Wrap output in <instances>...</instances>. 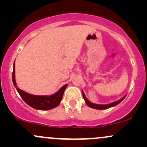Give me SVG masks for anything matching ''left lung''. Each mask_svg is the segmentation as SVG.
I'll use <instances>...</instances> for the list:
<instances>
[{
	"label": "left lung",
	"mask_w": 147,
	"mask_h": 147,
	"mask_svg": "<svg viewBox=\"0 0 147 147\" xmlns=\"http://www.w3.org/2000/svg\"><path fill=\"white\" fill-rule=\"evenodd\" d=\"M82 94H83V97H84V100H85L86 102V104L87 106H88L90 108H92V109H98V110H103V109H109V108L111 107H113V106H115L116 105H117L118 104H119L125 98L126 96H124V97H122V99H120L119 100L117 101V102H113L111 103V104H106V105H101V104H93V103L90 102V101H88L85 95H84V92L82 91Z\"/></svg>",
	"instance_id": "left-lung-1"
}]
</instances>
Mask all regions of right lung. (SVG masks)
Here are the masks:
<instances>
[{
	"label": "right lung",
	"mask_w": 147,
	"mask_h": 147,
	"mask_svg": "<svg viewBox=\"0 0 147 147\" xmlns=\"http://www.w3.org/2000/svg\"><path fill=\"white\" fill-rule=\"evenodd\" d=\"M12 82L21 98L23 99V101L27 104H28L30 106L34 108V109H37V110L42 111L50 110V109L57 107L60 104L62 97H63L64 90H65L67 86H68L67 84L64 85L58 92H57L56 93L51 96L34 95L28 93V92H25L16 86V80H15L14 64L12 73Z\"/></svg>",
	"instance_id": "1"
}]
</instances>
